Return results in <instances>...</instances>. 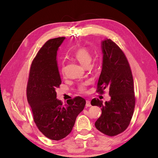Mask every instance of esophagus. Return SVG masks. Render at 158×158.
<instances>
[{"label":"esophagus","instance_id":"34e87169","mask_svg":"<svg viewBox=\"0 0 158 158\" xmlns=\"http://www.w3.org/2000/svg\"><path fill=\"white\" fill-rule=\"evenodd\" d=\"M85 106H86V107L92 106V105H91V103H90V101H89V100H86V103H85Z\"/></svg>","mask_w":158,"mask_h":158}]
</instances>
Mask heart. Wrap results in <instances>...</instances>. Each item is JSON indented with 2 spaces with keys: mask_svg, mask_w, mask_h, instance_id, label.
Segmentation results:
<instances>
[{
  "mask_svg": "<svg viewBox=\"0 0 158 158\" xmlns=\"http://www.w3.org/2000/svg\"><path fill=\"white\" fill-rule=\"evenodd\" d=\"M74 58L77 60L79 63L84 67L89 66L91 61L92 60V56L90 51L85 48V47H80L74 53ZM62 72L64 73V69H62ZM88 82H84L80 85L79 89L81 92H85V87H86Z\"/></svg>",
  "mask_w": 158,
  "mask_h": 158,
  "instance_id": "b5f03b06",
  "label": "heart"
}]
</instances>
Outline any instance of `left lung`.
<instances>
[{"label":"left lung","instance_id":"8db88e82","mask_svg":"<svg viewBox=\"0 0 158 158\" xmlns=\"http://www.w3.org/2000/svg\"><path fill=\"white\" fill-rule=\"evenodd\" d=\"M101 46L103 63L98 92L108 89L111 99L103 103L94 98L91 104L102 109L95 127L105 135L113 136L126 130L133 115L135 106L133 78L126 56L115 43L105 39Z\"/></svg>","mask_w":158,"mask_h":158}]
</instances>
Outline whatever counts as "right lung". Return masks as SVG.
Here are the masks:
<instances>
[{
  "instance_id": "right-lung-1",
  "label": "right lung",
  "mask_w": 158,
  "mask_h": 158,
  "mask_svg": "<svg viewBox=\"0 0 158 158\" xmlns=\"http://www.w3.org/2000/svg\"><path fill=\"white\" fill-rule=\"evenodd\" d=\"M65 37L47 41L33 59L27 86V98L33 120L39 130L51 140H60L73 130L85 100L80 96L63 105L56 99V88L61 84L56 55Z\"/></svg>"
}]
</instances>
